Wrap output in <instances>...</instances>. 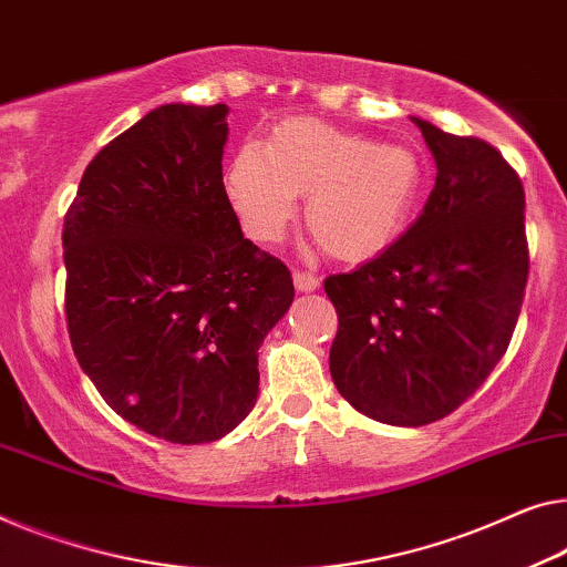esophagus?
Returning <instances> with one entry per match:
<instances>
[{
	"instance_id": "34e87169",
	"label": "esophagus",
	"mask_w": 567,
	"mask_h": 567,
	"mask_svg": "<svg viewBox=\"0 0 567 567\" xmlns=\"http://www.w3.org/2000/svg\"><path fill=\"white\" fill-rule=\"evenodd\" d=\"M292 280L300 292H312V290H318V285H320L318 277H312L310 272H300V269H295Z\"/></svg>"
}]
</instances>
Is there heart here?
Returning <instances> with one entry per match:
<instances>
[{
	"label": "heart",
	"mask_w": 567,
	"mask_h": 567,
	"mask_svg": "<svg viewBox=\"0 0 567 567\" xmlns=\"http://www.w3.org/2000/svg\"><path fill=\"white\" fill-rule=\"evenodd\" d=\"M422 183L420 159L404 145L338 130L312 116H290L265 147L234 152L224 190L247 236L272 244L308 196L306 224L326 255L341 261L374 257L400 231Z\"/></svg>",
	"instance_id": "obj_1"
}]
</instances>
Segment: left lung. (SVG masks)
I'll list each match as a JSON object with an SVG mask.
<instances>
[{"instance_id":"left-lung-1","label":"left lung","mask_w":567,"mask_h":567,"mask_svg":"<svg viewBox=\"0 0 567 567\" xmlns=\"http://www.w3.org/2000/svg\"><path fill=\"white\" fill-rule=\"evenodd\" d=\"M435 188L382 255L326 280L338 312L331 377L351 408L420 427L451 415L499 364L529 275L525 188L488 142L412 116Z\"/></svg>"}]
</instances>
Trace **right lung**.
Returning <instances> with one entry per match:
<instances>
[{
	"mask_svg": "<svg viewBox=\"0 0 567 567\" xmlns=\"http://www.w3.org/2000/svg\"><path fill=\"white\" fill-rule=\"evenodd\" d=\"M229 106L165 104L91 159L65 214V320L109 408L181 445L255 408L257 351L295 298L224 190Z\"/></svg>",
	"mask_w": 567,
	"mask_h": 567,
	"instance_id": "right-lung-1",
	"label": "right lung"
}]
</instances>
